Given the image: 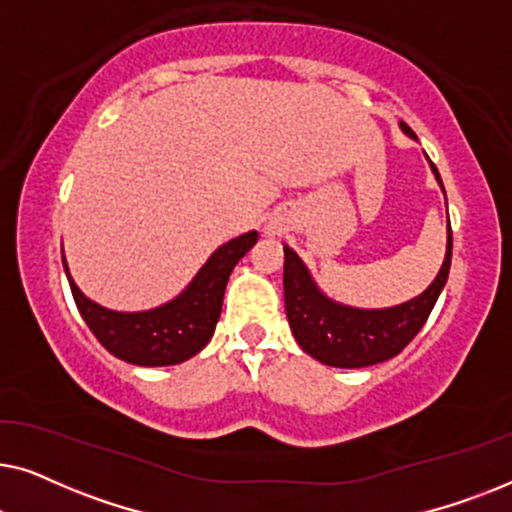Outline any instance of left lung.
Returning <instances> with one entry per match:
<instances>
[{"instance_id":"left-lung-1","label":"left lung","mask_w":512,"mask_h":512,"mask_svg":"<svg viewBox=\"0 0 512 512\" xmlns=\"http://www.w3.org/2000/svg\"><path fill=\"white\" fill-rule=\"evenodd\" d=\"M405 135L415 137L408 125L401 123ZM417 139V137H415ZM438 184L443 179L431 163ZM445 193V188H443ZM452 263V228L447 223V251L443 268L422 296L384 310H359L326 298L317 289L310 272L296 251L284 247V305L293 338L312 359L335 368L375 366L401 354L426 324L436 300L450 275Z\"/></svg>"}]
</instances>
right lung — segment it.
Returning a JSON list of instances; mask_svg holds the SVG:
<instances>
[{
    "instance_id": "right-lung-1",
    "label": "right lung",
    "mask_w": 512,
    "mask_h": 512,
    "mask_svg": "<svg viewBox=\"0 0 512 512\" xmlns=\"http://www.w3.org/2000/svg\"><path fill=\"white\" fill-rule=\"evenodd\" d=\"M256 240V230H249L226 242L209 256L186 291L146 312H114L93 303L74 284L65 258L62 265L83 321L107 352L135 366H174L191 359L212 340L230 272Z\"/></svg>"
}]
</instances>
